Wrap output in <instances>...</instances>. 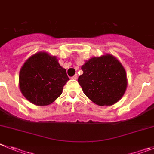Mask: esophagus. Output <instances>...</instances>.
Masks as SVG:
<instances>
[{
    "instance_id": "obj_1",
    "label": "esophagus",
    "mask_w": 154,
    "mask_h": 154,
    "mask_svg": "<svg viewBox=\"0 0 154 154\" xmlns=\"http://www.w3.org/2000/svg\"><path fill=\"white\" fill-rule=\"evenodd\" d=\"M72 79H78V75L77 74L75 75L74 76H72Z\"/></svg>"
}]
</instances>
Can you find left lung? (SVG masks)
<instances>
[{
    "mask_svg": "<svg viewBox=\"0 0 154 154\" xmlns=\"http://www.w3.org/2000/svg\"><path fill=\"white\" fill-rule=\"evenodd\" d=\"M83 74L78 82L84 94L99 106L116 104L128 86L125 68L113 55L93 56L81 67Z\"/></svg>",
    "mask_w": 154,
    "mask_h": 154,
    "instance_id": "1",
    "label": "left lung"
}]
</instances>
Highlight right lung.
<instances>
[{"label": "right lung", "mask_w": 154, "mask_h": 154, "mask_svg": "<svg viewBox=\"0 0 154 154\" xmlns=\"http://www.w3.org/2000/svg\"><path fill=\"white\" fill-rule=\"evenodd\" d=\"M69 78L55 56L39 52L29 57L20 70L19 87L27 101L37 106H46L63 93Z\"/></svg>", "instance_id": "1"}]
</instances>
